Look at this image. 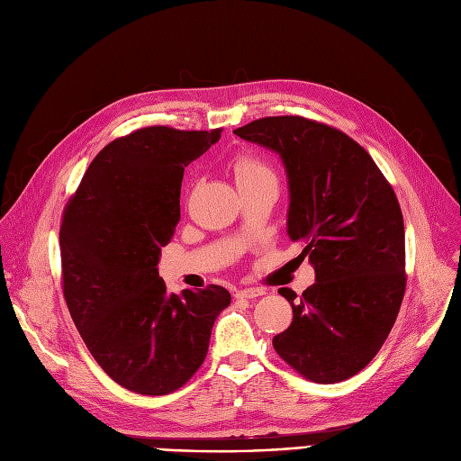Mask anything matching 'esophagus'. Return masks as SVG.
<instances>
[{
    "mask_svg": "<svg viewBox=\"0 0 461 461\" xmlns=\"http://www.w3.org/2000/svg\"><path fill=\"white\" fill-rule=\"evenodd\" d=\"M266 291L264 288H241V291H237V298L241 300H252V298H258V296H264Z\"/></svg>",
    "mask_w": 461,
    "mask_h": 461,
    "instance_id": "34e87169",
    "label": "esophagus"
}]
</instances>
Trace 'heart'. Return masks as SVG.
<instances>
[{
	"mask_svg": "<svg viewBox=\"0 0 461 461\" xmlns=\"http://www.w3.org/2000/svg\"><path fill=\"white\" fill-rule=\"evenodd\" d=\"M233 175L237 185L247 182H257L262 178H276L274 170H271L262 159L254 156H241L233 163Z\"/></svg>",
	"mask_w": 461,
	"mask_h": 461,
	"instance_id": "heart-1",
	"label": "heart"
}]
</instances>
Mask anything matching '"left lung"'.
Masks as SVG:
<instances>
[{
	"label": "left lung",
	"instance_id": "1",
	"mask_svg": "<svg viewBox=\"0 0 461 461\" xmlns=\"http://www.w3.org/2000/svg\"><path fill=\"white\" fill-rule=\"evenodd\" d=\"M233 132L281 158L286 233L315 269L300 298L279 291L293 322L274 348L312 382L348 380L380 351L404 296V224L393 187L348 134L312 119L264 117Z\"/></svg>",
	"mask_w": 461,
	"mask_h": 461
}]
</instances>
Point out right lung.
I'll use <instances>...</instances> for the list:
<instances>
[{"label":"right lung","mask_w":461,"mask_h":461,"mask_svg":"<svg viewBox=\"0 0 461 461\" xmlns=\"http://www.w3.org/2000/svg\"><path fill=\"white\" fill-rule=\"evenodd\" d=\"M221 129L146 127L110 142L89 165L60 226L68 310L108 376L140 395H167L203 365L231 296L224 286L168 293L161 249L180 220L184 167Z\"/></svg>","instance_id":"1"}]
</instances>
